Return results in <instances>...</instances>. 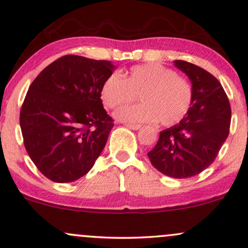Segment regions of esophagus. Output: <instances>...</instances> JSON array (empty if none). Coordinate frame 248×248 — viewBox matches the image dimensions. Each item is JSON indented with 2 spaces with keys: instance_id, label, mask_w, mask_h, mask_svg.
I'll list each match as a JSON object with an SVG mask.
<instances>
[{
  "instance_id": "34e87169",
  "label": "esophagus",
  "mask_w": 248,
  "mask_h": 248,
  "mask_svg": "<svg viewBox=\"0 0 248 248\" xmlns=\"http://www.w3.org/2000/svg\"><path fill=\"white\" fill-rule=\"evenodd\" d=\"M125 126L131 128V130H133V131H138L141 128V125L140 124H125Z\"/></svg>"
}]
</instances>
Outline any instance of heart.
<instances>
[{
  "instance_id": "1",
  "label": "heart",
  "mask_w": 248,
  "mask_h": 248,
  "mask_svg": "<svg viewBox=\"0 0 248 248\" xmlns=\"http://www.w3.org/2000/svg\"><path fill=\"white\" fill-rule=\"evenodd\" d=\"M139 95L141 104L118 109L115 118L125 123H153L171 126L184 120L193 103L190 81L162 63L132 67L123 78L112 73L100 87V98L107 108H117Z\"/></svg>"
}]
</instances>
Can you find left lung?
<instances>
[{
  "label": "left lung",
  "instance_id": "left-lung-1",
  "mask_svg": "<svg viewBox=\"0 0 248 248\" xmlns=\"http://www.w3.org/2000/svg\"><path fill=\"white\" fill-rule=\"evenodd\" d=\"M173 63L191 81L193 103L184 120L160 132L148 156L161 173L185 179L199 174L216 159L229 134L232 110L217 78L184 60Z\"/></svg>",
  "mask_w": 248,
  "mask_h": 248
}]
</instances>
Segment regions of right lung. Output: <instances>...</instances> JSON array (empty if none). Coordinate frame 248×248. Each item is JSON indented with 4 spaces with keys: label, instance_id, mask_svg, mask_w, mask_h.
<instances>
[{
    "label": "right lung",
    "instance_id": "add662e5",
    "mask_svg": "<svg viewBox=\"0 0 248 248\" xmlns=\"http://www.w3.org/2000/svg\"><path fill=\"white\" fill-rule=\"evenodd\" d=\"M107 60L67 55L32 82L20 112L26 150L42 174L58 184L91 170L114 126L100 87L115 69Z\"/></svg>",
    "mask_w": 248,
    "mask_h": 248
}]
</instances>
